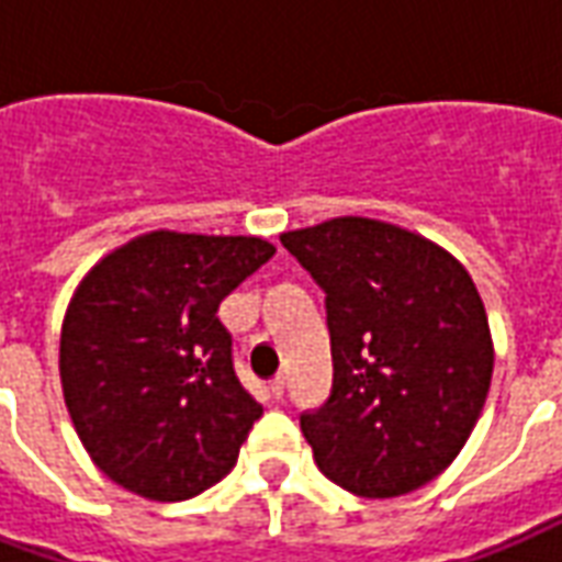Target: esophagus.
I'll list each match as a JSON object with an SVG mask.
<instances>
[{"mask_svg": "<svg viewBox=\"0 0 562 562\" xmlns=\"http://www.w3.org/2000/svg\"><path fill=\"white\" fill-rule=\"evenodd\" d=\"M270 394H273V401H282V394H285V379H273V382H270Z\"/></svg>", "mask_w": 562, "mask_h": 562, "instance_id": "esophagus-1", "label": "esophagus"}]
</instances>
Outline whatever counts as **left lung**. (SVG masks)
Listing matches in <instances>:
<instances>
[{"label": "left lung", "mask_w": 562, "mask_h": 562, "mask_svg": "<svg viewBox=\"0 0 562 562\" xmlns=\"http://www.w3.org/2000/svg\"><path fill=\"white\" fill-rule=\"evenodd\" d=\"M280 240L328 306L334 389L301 415L318 470L367 499L413 494L458 458L487 401L482 294L448 249L391 222L337 216Z\"/></svg>", "instance_id": "left-lung-1"}]
</instances>
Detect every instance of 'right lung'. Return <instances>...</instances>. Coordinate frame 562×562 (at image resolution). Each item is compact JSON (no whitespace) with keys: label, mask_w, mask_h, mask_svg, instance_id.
I'll return each instance as SVG.
<instances>
[{"label":"right lung","mask_w":562,"mask_h":562,"mask_svg":"<svg viewBox=\"0 0 562 562\" xmlns=\"http://www.w3.org/2000/svg\"><path fill=\"white\" fill-rule=\"evenodd\" d=\"M261 237L149 232L99 258L68 301L59 379L99 470L132 494L180 503L225 479L256 397L232 364L222 297L270 261Z\"/></svg>","instance_id":"1"}]
</instances>
